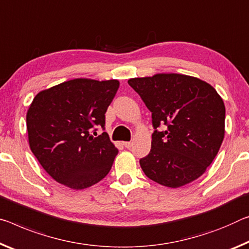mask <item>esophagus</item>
<instances>
[{"instance_id":"obj_1","label":"esophagus","mask_w":249,"mask_h":249,"mask_svg":"<svg viewBox=\"0 0 249 249\" xmlns=\"http://www.w3.org/2000/svg\"><path fill=\"white\" fill-rule=\"evenodd\" d=\"M124 146H125L126 148H131L132 146H133V143H132V142H125V143H124Z\"/></svg>"}]
</instances>
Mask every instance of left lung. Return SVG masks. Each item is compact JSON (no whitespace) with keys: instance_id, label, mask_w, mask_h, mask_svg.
<instances>
[{"instance_id":"left-lung-1","label":"left lung","mask_w":249,"mask_h":249,"mask_svg":"<svg viewBox=\"0 0 249 249\" xmlns=\"http://www.w3.org/2000/svg\"><path fill=\"white\" fill-rule=\"evenodd\" d=\"M128 84L152 113V148L140 160L145 175L172 188L202 176L225 134V105L216 89L199 78L173 73L131 78Z\"/></svg>"}]
</instances>
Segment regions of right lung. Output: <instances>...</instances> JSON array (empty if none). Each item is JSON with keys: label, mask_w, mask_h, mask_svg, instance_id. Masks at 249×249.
Instances as JSON below:
<instances>
[{"label": "right lung", "mask_w": 249, "mask_h": 249, "mask_svg": "<svg viewBox=\"0 0 249 249\" xmlns=\"http://www.w3.org/2000/svg\"><path fill=\"white\" fill-rule=\"evenodd\" d=\"M116 80L76 78L39 92L26 114L31 151L47 174L84 189L108 174L118 149L105 129V113L118 89Z\"/></svg>", "instance_id": "add662e5"}]
</instances>
